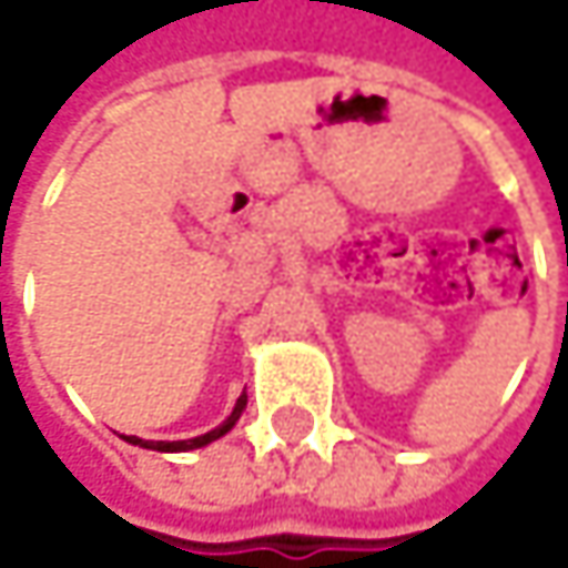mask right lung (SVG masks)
Listing matches in <instances>:
<instances>
[{
  "label": "right lung",
  "instance_id": "add662e5",
  "mask_svg": "<svg viewBox=\"0 0 568 568\" xmlns=\"http://www.w3.org/2000/svg\"><path fill=\"white\" fill-rule=\"evenodd\" d=\"M243 407H246V395H240L236 407H233V414H230V417H226L220 427H213L210 434L190 437V440H141V437H124V440H128V444H138V447H151V450H164V454H176V450H196V447H206V444H213V440H216V437H223L226 430H233V424L240 420Z\"/></svg>",
  "mask_w": 568,
  "mask_h": 568
}]
</instances>
